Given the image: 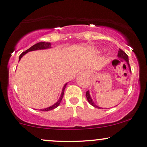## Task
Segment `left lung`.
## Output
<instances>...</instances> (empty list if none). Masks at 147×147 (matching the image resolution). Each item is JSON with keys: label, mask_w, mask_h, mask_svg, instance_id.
<instances>
[{"label": "left lung", "mask_w": 147, "mask_h": 147, "mask_svg": "<svg viewBox=\"0 0 147 147\" xmlns=\"http://www.w3.org/2000/svg\"><path fill=\"white\" fill-rule=\"evenodd\" d=\"M118 57L119 58H121V59L125 60V61H126V62L127 63V65H128V66H129V68L130 72H131V68H130V66H129V63L128 55H127L125 53L123 50H121V49H119V50H118ZM86 98H87V99L88 100V102H89V103L91 105H92L94 107H96V108H98V109L101 108V107H98V106H97L96 104H95L94 102H93V100H92V98H91L90 95V92L89 91L86 92Z\"/></svg>", "instance_id": "8db88e82"}]
</instances>
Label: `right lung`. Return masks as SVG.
<instances>
[{"mask_svg": "<svg viewBox=\"0 0 147 147\" xmlns=\"http://www.w3.org/2000/svg\"><path fill=\"white\" fill-rule=\"evenodd\" d=\"M50 48H51V44L50 43V42H39V43L35 44V45L32 46L31 48H29V49H27V50L24 51V52H22V53H21L20 57H19V61H20L21 58L22 57L23 55H25L26 53H27L29 52V51L42 50V49H50ZM66 85H67V84H65L64 86H63V88L62 89V92H61V96H60L59 100H57V102H55V103L54 105H53L52 106H50V107H47V108H45V109H40V110L41 111H49V110H52V109H54L55 108H56V107H57L60 104V102H61V100H62L63 93H64V90H65V88H66Z\"/></svg>", "mask_w": 147, "mask_h": 147, "instance_id": "1", "label": "right lung"}]
</instances>
